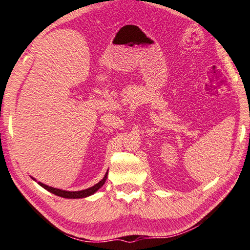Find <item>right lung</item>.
Masks as SVG:
<instances>
[{"mask_svg":"<svg viewBox=\"0 0 250 250\" xmlns=\"http://www.w3.org/2000/svg\"><path fill=\"white\" fill-rule=\"evenodd\" d=\"M107 175H108V171L106 172V175L104 176V178L99 181L98 184L94 185L93 187L87 188V189H84V190H80V191H66V190H62V189H58V188H53V187H50V186L44 185L42 183H38L40 186H42V188H44L46 190H48L49 192H51L53 194H56L58 197H62V198H67V199H80V198H86L88 196H92L95 192L97 191L99 188H102L104 184H105V181L107 179ZM33 178V177H31ZM34 180H36L35 178H33Z\"/></svg>","mask_w":250,"mask_h":250,"instance_id":"add662e5","label":"right lung"}]
</instances>
